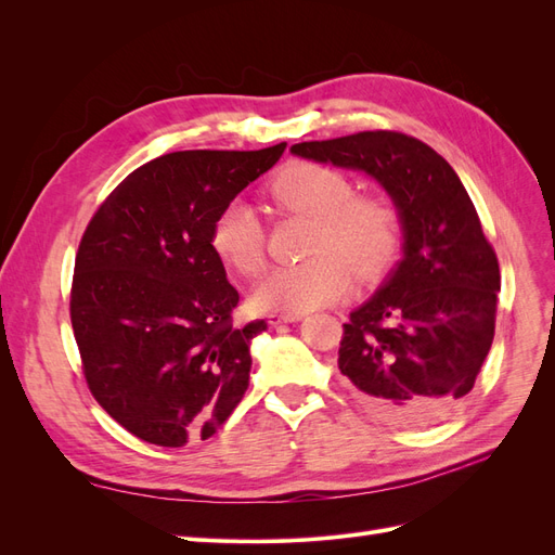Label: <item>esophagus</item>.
Wrapping results in <instances>:
<instances>
[{
	"mask_svg": "<svg viewBox=\"0 0 555 555\" xmlns=\"http://www.w3.org/2000/svg\"><path fill=\"white\" fill-rule=\"evenodd\" d=\"M300 317H304L300 312H271V314H268V324H271V326L289 324V322H298Z\"/></svg>",
	"mask_w": 555,
	"mask_h": 555,
	"instance_id": "1",
	"label": "esophagus"
}]
</instances>
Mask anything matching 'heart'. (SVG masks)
Segmentation results:
<instances>
[{
    "mask_svg": "<svg viewBox=\"0 0 555 555\" xmlns=\"http://www.w3.org/2000/svg\"><path fill=\"white\" fill-rule=\"evenodd\" d=\"M275 210L312 220L310 257L280 266L255 289V304L273 312H308L340 300L354 273L375 282L391 271L402 245L400 212L377 192H354L343 171L292 162L268 182ZM210 245L233 271L255 278L266 266V231L249 206L227 204L210 227Z\"/></svg>",
    "mask_w": 555,
    "mask_h": 555,
    "instance_id": "heart-1",
    "label": "heart"
}]
</instances>
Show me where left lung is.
I'll list each match as a JSON object with an SVG mask.
<instances>
[{"mask_svg":"<svg viewBox=\"0 0 555 555\" xmlns=\"http://www.w3.org/2000/svg\"><path fill=\"white\" fill-rule=\"evenodd\" d=\"M292 153L371 173L405 229V259L343 324L340 373L386 422H444L489 357L500 292L495 249L461 178L430 145L389 129L296 143Z\"/></svg>","mask_w":555,"mask_h":555,"instance_id":"left-lung-1","label":"left lung"}]
</instances>
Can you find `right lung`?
<instances>
[{"label":"right lung","instance_id":"add662e5","mask_svg":"<svg viewBox=\"0 0 555 555\" xmlns=\"http://www.w3.org/2000/svg\"><path fill=\"white\" fill-rule=\"evenodd\" d=\"M284 147L162 155L117 184L82 233L69 300L82 375L133 438L208 440L243 400L266 324L233 326L241 296L210 227Z\"/></svg>","mask_w":555,"mask_h":555}]
</instances>
